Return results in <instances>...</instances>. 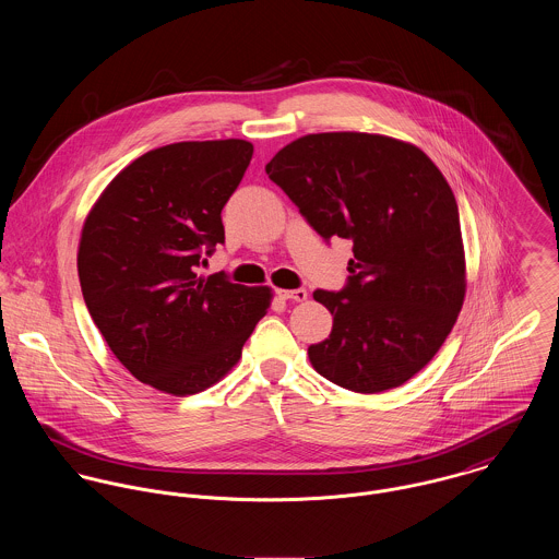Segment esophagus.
<instances>
[{
    "mask_svg": "<svg viewBox=\"0 0 559 559\" xmlns=\"http://www.w3.org/2000/svg\"><path fill=\"white\" fill-rule=\"evenodd\" d=\"M282 299H286V301H306L308 299V290L306 288H297V290H280L277 293Z\"/></svg>",
    "mask_w": 559,
    "mask_h": 559,
    "instance_id": "esophagus-1",
    "label": "esophagus"
}]
</instances>
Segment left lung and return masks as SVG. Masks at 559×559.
<instances>
[{"label": "left lung", "mask_w": 559, "mask_h": 559, "mask_svg": "<svg viewBox=\"0 0 559 559\" xmlns=\"http://www.w3.org/2000/svg\"><path fill=\"white\" fill-rule=\"evenodd\" d=\"M324 240H353L348 284L317 290L333 326L308 348L331 383L379 394L415 377L465 301L456 198L424 151L377 133H312L266 163Z\"/></svg>", "instance_id": "8db88e82"}]
</instances>
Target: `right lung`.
Masks as SVG:
<instances>
[{
	"label": "right lung",
	"mask_w": 559,
	"mask_h": 559,
	"mask_svg": "<svg viewBox=\"0 0 559 559\" xmlns=\"http://www.w3.org/2000/svg\"><path fill=\"white\" fill-rule=\"evenodd\" d=\"M251 155L245 140L160 146L129 163L83 222L78 271L87 312L118 361L165 394L222 381L271 306L269 286L198 275L226 239L222 209Z\"/></svg>",
	"instance_id": "obj_1"
}]
</instances>
